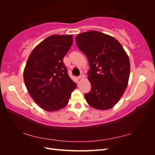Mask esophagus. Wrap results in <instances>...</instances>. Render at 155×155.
<instances>
[{"label": "esophagus", "mask_w": 155, "mask_h": 155, "mask_svg": "<svg viewBox=\"0 0 155 155\" xmlns=\"http://www.w3.org/2000/svg\"><path fill=\"white\" fill-rule=\"evenodd\" d=\"M84 78V73H83V72H82L79 77H78V79H81V78Z\"/></svg>", "instance_id": "1"}]
</instances>
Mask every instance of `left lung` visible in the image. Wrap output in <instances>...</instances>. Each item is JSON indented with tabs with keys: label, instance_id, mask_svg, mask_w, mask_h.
Segmentation results:
<instances>
[{
	"label": "left lung",
	"instance_id": "1",
	"mask_svg": "<svg viewBox=\"0 0 155 155\" xmlns=\"http://www.w3.org/2000/svg\"><path fill=\"white\" fill-rule=\"evenodd\" d=\"M76 42L91 67L87 78L92 88L85 99L96 109H110L127 87L130 69L127 53L116 38L97 31L78 34Z\"/></svg>",
	"mask_w": 155,
	"mask_h": 155
}]
</instances>
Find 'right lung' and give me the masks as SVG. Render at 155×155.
<instances>
[{
	"instance_id": "obj_1",
	"label": "right lung",
	"mask_w": 155,
	"mask_h": 155,
	"mask_svg": "<svg viewBox=\"0 0 155 155\" xmlns=\"http://www.w3.org/2000/svg\"><path fill=\"white\" fill-rule=\"evenodd\" d=\"M72 45V36L53 35L36 47L23 72L25 86L42 109L57 111L67 106L77 84L69 77L63 58Z\"/></svg>"
}]
</instances>
